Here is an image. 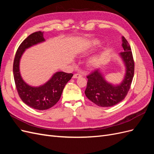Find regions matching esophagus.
<instances>
[{"mask_svg":"<svg viewBox=\"0 0 154 154\" xmlns=\"http://www.w3.org/2000/svg\"><path fill=\"white\" fill-rule=\"evenodd\" d=\"M82 74H79V73L74 74V75H73V78H80V77H82Z\"/></svg>","mask_w":154,"mask_h":154,"instance_id":"34e87169","label":"esophagus"}]
</instances>
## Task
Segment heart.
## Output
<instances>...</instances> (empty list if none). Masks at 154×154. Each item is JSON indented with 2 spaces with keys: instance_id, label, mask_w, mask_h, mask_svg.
Returning a JSON list of instances; mask_svg holds the SVG:
<instances>
[{
  "instance_id": "b5f03b06",
  "label": "heart",
  "mask_w": 154,
  "mask_h": 154,
  "mask_svg": "<svg viewBox=\"0 0 154 154\" xmlns=\"http://www.w3.org/2000/svg\"><path fill=\"white\" fill-rule=\"evenodd\" d=\"M100 44V41L97 40H94L92 41H91L87 43L85 45L84 47H83V50L84 51H86V50H88V49H91L93 47H94V46L98 45ZM91 66H95V65L97 64V63H98V60H97V58H92L90 60L89 62Z\"/></svg>"
}]
</instances>
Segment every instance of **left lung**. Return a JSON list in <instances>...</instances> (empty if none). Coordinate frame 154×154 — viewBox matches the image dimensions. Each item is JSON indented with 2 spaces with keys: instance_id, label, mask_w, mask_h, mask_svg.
Segmentation results:
<instances>
[{
  "instance_id": "obj_1",
  "label": "left lung",
  "mask_w": 154,
  "mask_h": 154,
  "mask_svg": "<svg viewBox=\"0 0 154 154\" xmlns=\"http://www.w3.org/2000/svg\"><path fill=\"white\" fill-rule=\"evenodd\" d=\"M124 51L120 56L126 66V74L119 85L107 83L100 69H96L87 76V85L85 94L87 98L96 105L102 107L114 106L125 99L132 84L134 74V61L131 48L124 36H122Z\"/></svg>"
}]
</instances>
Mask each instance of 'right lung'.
<instances>
[{"mask_svg": "<svg viewBox=\"0 0 154 154\" xmlns=\"http://www.w3.org/2000/svg\"><path fill=\"white\" fill-rule=\"evenodd\" d=\"M44 40L43 32L41 31L33 32L27 36L17 51L13 66L14 80L18 96L27 105L39 110L49 109L57 103L64 87L73 76L72 73L57 72L44 85L37 87L28 85L22 80L19 62L23 53L26 49Z\"/></svg>", "mask_w": 154, "mask_h": 154, "instance_id": "add662e5", "label": "right lung"}]
</instances>
